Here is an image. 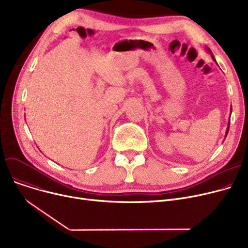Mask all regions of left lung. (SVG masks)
Wrapping results in <instances>:
<instances>
[{
	"mask_svg": "<svg viewBox=\"0 0 248 248\" xmlns=\"http://www.w3.org/2000/svg\"><path fill=\"white\" fill-rule=\"evenodd\" d=\"M212 58L214 59V61H215V58H214V56L212 55ZM232 109V108H231ZM229 124H230V122H229ZM229 124H228V127H227V132H226V136H227V134H228V131H229Z\"/></svg>",
	"mask_w": 248,
	"mask_h": 248,
	"instance_id": "left-lung-1",
	"label": "left lung"
}]
</instances>
